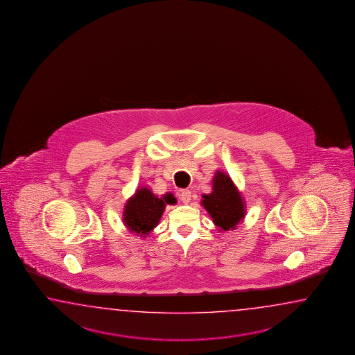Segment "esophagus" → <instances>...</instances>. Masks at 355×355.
<instances>
[{"instance_id": "1", "label": "esophagus", "mask_w": 355, "mask_h": 355, "mask_svg": "<svg viewBox=\"0 0 355 355\" xmlns=\"http://www.w3.org/2000/svg\"><path fill=\"white\" fill-rule=\"evenodd\" d=\"M179 196H180L181 202L182 203L188 204L189 202H190V198H191V196H190V191L189 190H180V193H179Z\"/></svg>"}]
</instances>
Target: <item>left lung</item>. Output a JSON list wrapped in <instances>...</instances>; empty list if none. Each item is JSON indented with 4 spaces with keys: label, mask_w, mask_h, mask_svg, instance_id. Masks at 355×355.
I'll return each mask as SVG.
<instances>
[{
    "label": "left lung",
    "mask_w": 355,
    "mask_h": 355,
    "mask_svg": "<svg viewBox=\"0 0 355 355\" xmlns=\"http://www.w3.org/2000/svg\"><path fill=\"white\" fill-rule=\"evenodd\" d=\"M200 203L219 231L234 230L246 214L245 202L239 189L230 175L223 171H217L213 176V190L208 196L204 194Z\"/></svg>",
    "instance_id": "obj_1"
}]
</instances>
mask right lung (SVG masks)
Returning a JSON list of instances; mask_svg holds the SVG:
<instances>
[{
  "mask_svg": "<svg viewBox=\"0 0 355 355\" xmlns=\"http://www.w3.org/2000/svg\"><path fill=\"white\" fill-rule=\"evenodd\" d=\"M175 196L168 193L159 198L155 196L151 189H137L135 196H130L124 207L123 222L129 232L146 237L159 225L166 204H175Z\"/></svg>",
  "mask_w": 355,
  "mask_h": 355,
  "instance_id": "add662e5",
  "label": "right lung"
}]
</instances>
